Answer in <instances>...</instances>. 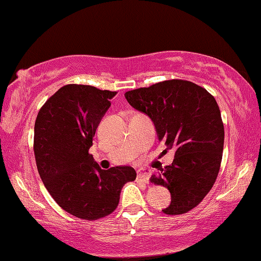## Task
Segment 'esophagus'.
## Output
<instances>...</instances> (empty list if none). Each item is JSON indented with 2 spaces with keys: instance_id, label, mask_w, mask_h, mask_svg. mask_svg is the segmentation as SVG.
<instances>
[{
  "instance_id": "34e87169",
  "label": "esophagus",
  "mask_w": 261,
  "mask_h": 261,
  "mask_svg": "<svg viewBox=\"0 0 261 261\" xmlns=\"http://www.w3.org/2000/svg\"><path fill=\"white\" fill-rule=\"evenodd\" d=\"M150 177H151V174H150V172H147V171L139 170L137 172V178L141 181H143L144 184H147V182H149Z\"/></svg>"
}]
</instances>
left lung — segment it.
<instances>
[{
    "mask_svg": "<svg viewBox=\"0 0 261 261\" xmlns=\"http://www.w3.org/2000/svg\"><path fill=\"white\" fill-rule=\"evenodd\" d=\"M124 96L152 119L165 151L176 150L172 164L150 178L171 193V204L163 212L191 211L211 191L223 158L224 124L215 97L184 80L163 81Z\"/></svg>",
    "mask_w": 261,
    "mask_h": 261,
    "instance_id": "1",
    "label": "left lung"
}]
</instances>
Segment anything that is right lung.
I'll list each match as a JSON object with an SVG mask.
<instances>
[{"label": "right lung", "mask_w": 261, "mask_h": 261, "mask_svg": "<svg viewBox=\"0 0 261 261\" xmlns=\"http://www.w3.org/2000/svg\"><path fill=\"white\" fill-rule=\"evenodd\" d=\"M116 91L67 84L38 111L34 153L41 179L64 211L97 220L117 208L124 184L136 179L131 166L102 170L89 149Z\"/></svg>", "instance_id": "right-lung-1"}]
</instances>
